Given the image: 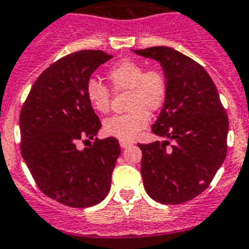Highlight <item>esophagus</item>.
<instances>
[{
	"instance_id": "esophagus-1",
	"label": "esophagus",
	"mask_w": 249,
	"mask_h": 249,
	"mask_svg": "<svg viewBox=\"0 0 249 249\" xmlns=\"http://www.w3.org/2000/svg\"><path fill=\"white\" fill-rule=\"evenodd\" d=\"M120 145H121V147H122V149H126V147L131 146V143L127 142V141H121Z\"/></svg>"
}]
</instances>
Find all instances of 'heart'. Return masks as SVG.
Listing matches in <instances>:
<instances>
[{"mask_svg": "<svg viewBox=\"0 0 249 249\" xmlns=\"http://www.w3.org/2000/svg\"><path fill=\"white\" fill-rule=\"evenodd\" d=\"M107 77L114 91L128 90L127 109L129 112L107 118L103 132L121 141H133L149 123V113L163 107L166 99L168 85L164 73L157 69L145 70L137 61L124 58L113 65ZM86 98L96 112L109 109L110 91L106 85L89 80L86 84Z\"/></svg>", "mask_w": 249, "mask_h": 249, "instance_id": "heart-1", "label": "heart"}]
</instances>
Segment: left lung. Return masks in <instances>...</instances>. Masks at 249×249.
<instances>
[{"label": "left lung", "mask_w": 249, "mask_h": 249, "mask_svg": "<svg viewBox=\"0 0 249 249\" xmlns=\"http://www.w3.org/2000/svg\"><path fill=\"white\" fill-rule=\"evenodd\" d=\"M163 67L168 92L153 132L164 141L139 143L141 177L153 200L177 205L206 190L227 157L229 120L202 66L169 47L135 49Z\"/></svg>", "instance_id": "obj_1"}]
</instances>
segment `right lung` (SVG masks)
<instances>
[{
  "instance_id": "1",
  "label": "right lung",
  "mask_w": 249,
  "mask_h": 249,
  "mask_svg": "<svg viewBox=\"0 0 249 249\" xmlns=\"http://www.w3.org/2000/svg\"><path fill=\"white\" fill-rule=\"evenodd\" d=\"M113 55L79 51L52 63L32 86L20 113L21 155L36 186L71 207L102 202L110 190L118 140L95 139L102 127L86 98V84ZM80 139H94L84 150Z\"/></svg>"
}]
</instances>
